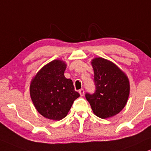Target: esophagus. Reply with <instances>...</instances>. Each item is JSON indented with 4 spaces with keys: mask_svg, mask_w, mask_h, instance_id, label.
<instances>
[{
    "mask_svg": "<svg viewBox=\"0 0 151 151\" xmlns=\"http://www.w3.org/2000/svg\"><path fill=\"white\" fill-rule=\"evenodd\" d=\"M79 94L81 95V96H83V94H84V91H83V88H81L79 91Z\"/></svg>",
    "mask_w": 151,
    "mask_h": 151,
    "instance_id": "34e87169",
    "label": "esophagus"
}]
</instances>
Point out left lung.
<instances>
[{
    "label": "left lung",
    "instance_id": "8db88e82",
    "mask_svg": "<svg viewBox=\"0 0 151 151\" xmlns=\"http://www.w3.org/2000/svg\"><path fill=\"white\" fill-rule=\"evenodd\" d=\"M94 70L95 91L85 96L95 115L101 118L112 117L126 104L129 94V82L126 74L117 65L106 59L95 58Z\"/></svg>",
    "mask_w": 151,
    "mask_h": 151
}]
</instances>
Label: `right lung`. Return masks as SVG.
<instances>
[{
	"label": "right lung",
	"mask_w": 151,
	"mask_h": 151,
	"mask_svg": "<svg viewBox=\"0 0 151 151\" xmlns=\"http://www.w3.org/2000/svg\"><path fill=\"white\" fill-rule=\"evenodd\" d=\"M65 63L54 60L44 66L30 83V98L35 109L44 117L53 121L65 117L80 96L72 80L65 77Z\"/></svg>",
	"instance_id": "add662e5"
}]
</instances>
